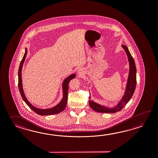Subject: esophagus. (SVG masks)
<instances>
[{
    "label": "esophagus",
    "instance_id": "34e87169",
    "mask_svg": "<svg viewBox=\"0 0 158 158\" xmlns=\"http://www.w3.org/2000/svg\"><path fill=\"white\" fill-rule=\"evenodd\" d=\"M85 74V72H84V69L82 68H80L77 71V74L78 76L80 77H82L84 76Z\"/></svg>",
    "mask_w": 158,
    "mask_h": 158
}]
</instances>
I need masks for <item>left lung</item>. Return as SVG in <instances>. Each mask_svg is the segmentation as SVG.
Segmentation results:
<instances>
[{"instance_id":"left-lung-1","label":"left lung","mask_w":158,"mask_h":158,"mask_svg":"<svg viewBox=\"0 0 158 158\" xmlns=\"http://www.w3.org/2000/svg\"><path fill=\"white\" fill-rule=\"evenodd\" d=\"M122 47L124 50L125 52L128 57V62L129 64V69L128 74V79L127 82V85L125 86L124 94L123 95L121 100L118 102V104L113 107H107L103 105L97 103L93 100H90L91 96L89 97V105L90 107L94 111L101 112V113H107V114H112L120 111L127 104L128 102L131 100L133 95L134 94V91L136 87V67L134 62V59L132 57L131 54L128 50V47L124 45H122Z\"/></svg>"}]
</instances>
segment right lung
I'll return each mask as SVG.
<instances>
[{"instance_id":"1","label":"right lung","mask_w":158,"mask_h":158,"mask_svg":"<svg viewBox=\"0 0 158 158\" xmlns=\"http://www.w3.org/2000/svg\"><path fill=\"white\" fill-rule=\"evenodd\" d=\"M27 48H25V52L24 54V56L23 57V59L21 61L20 67L19 69V72H18V77H19V89L20 93L23 99L24 102L26 103V104L29 107L35 112L37 114L44 116V115H51V114H59L61 111H63L64 109L65 108L66 105L67 103L68 93V86L70 81L76 77V74H72L69 75L68 77L65 78L62 84V90L63 93V97L60 102L55 106L53 107L48 108V109H40L38 108L35 107L32 104L30 103L29 101H27V98L25 95L23 87V84H22V76H21V72L23 69V66L24 64V61L25 60V58L27 56Z\"/></svg>"}]
</instances>
